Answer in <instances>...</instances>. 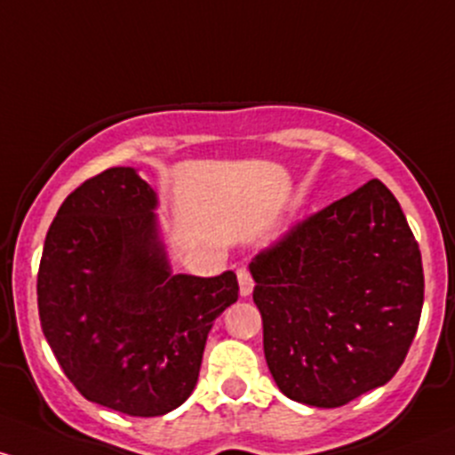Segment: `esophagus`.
Here are the masks:
<instances>
[{
    "label": "esophagus",
    "instance_id": "esophagus-1",
    "mask_svg": "<svg viewBox=\"0 0 455 455\" xmlns=\"http://www.w3.org/2000/svg\"><path fill=\"white\" fill-rule=\"evenodd\" d=\"M236 278H238V291H241L243 298H247L251 293V289H254L251 274L245 269V267H241V269H236Z\"/></svg>",
    "mask_w": 455,
    "mask_h": 455
}]
</instances>
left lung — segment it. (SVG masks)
<instances>
[{"mask_svg":"<svg viewBox=\"0 0 455 455\" xmlns=\"http://www.w3.org/2000/svg\"><path fill=\"white\" fill-rule=\"evenodd\" d=\"M250 271L267 366L284 396L339 407L401 368L423 308V260L379 180L298 221Z\"/></svg>","mask_w":455,"mask_h":455,"instance_id":"8db88e82","label":"left lung"}]
</instances>
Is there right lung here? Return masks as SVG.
<instances>
[{
  "label": "right lung",
  "mask_w": 455,
  "mask_h": 455,
  "mask_svg": "<svg viewBox=\"0 0 455 455\" xmlns=\"http://www.w3.org/2000/svg\"><path fill=\"white\" fill-rule=\"evenodd\" d=\"M156 208L135 168L92 177L56 212L36 278L41 329L69 381L144 419L193 395L212 322L238 299L234 271L172 274Z\"/></svg>",
  "instance_id": "obj_1"
}]
</instances>
